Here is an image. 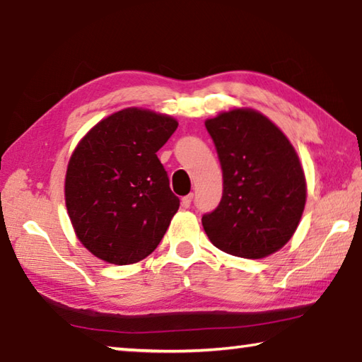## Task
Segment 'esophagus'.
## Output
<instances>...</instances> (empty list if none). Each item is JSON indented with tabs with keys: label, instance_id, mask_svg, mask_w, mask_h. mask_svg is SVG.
<instances>
[{
	"label": "esophagus",
	"instance_id": "esophagus-1",
	"mask_svg": "<svg viewBox=\"0 0 362 362\" xmlns=\"http://www.w3.org/2000/svg\"><path fill=\"white\" fill-rule=\"evenodd\" d=\"M192 201H193V194L183 196V198H182V201H180V203H182V207H185V209H187V207H189V206H192Z\"/></svg>",
	"mask_w": 362,
	"mask_h": 362
}]
</instances>
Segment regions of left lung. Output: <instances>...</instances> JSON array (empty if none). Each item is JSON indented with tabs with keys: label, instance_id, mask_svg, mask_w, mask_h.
Returning <instances> with one entry per match:
<instances>
[{
	"label": "left lung",
	"instance_id": "left-lung-1",
	"mask_svg": "<svg viewBox=\"0 0 362 362\" xmlns=\"http://www.w3.org/2000/svg\"><path fill=\"white\" fill-rule=\"evenodd\" d=\"M223 174L218 206L203 216L214 246L262 259L291 240L302 217L306 182L289 140L255 110H231L206 121Z\"/></svg>",
	"mask_w": 362,
	"mask_h": 362
}]
</instances>
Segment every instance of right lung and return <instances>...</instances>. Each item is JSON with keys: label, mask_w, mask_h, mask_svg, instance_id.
Returning a JSON list of instances; mask_svg holds the SVG:
<instances>
[{"label": "right lung", "mask_w": 362, "mask_h": 362, "mask_svg": "<svg viewBox=\"0 0 362 362\" xmlns=\"http://www.w3.org/2000/svg\"><path fill=\"white\" fill-rule=\"evenodd\" d=\"M177 126L170 116L126 108L97 122L73 151L66 211L78 240L95 257L129 265L161 243L180 199L156 151Z\"/></svg>", "instance_id": "obj_1"}]
</instances>
